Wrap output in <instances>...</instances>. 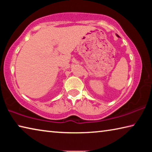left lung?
Returning a JSON list of instances; mask_svg holds the SVG:
<instances>
[{
	"instance_id": "obj_1",
	"label": "left lung",
	"mask_w": 152,
	"mask_h": 152,
	"mask_svg": "<svg viewBox=\"0 0 152 152\" xmlns=\"http://www.w3.org/2000/svg\"><path fill=\"white\" fill-rule=\"evenodd\" d=\"M117 37H119V35H117Z\"/></svg>"
}]
</instances>
